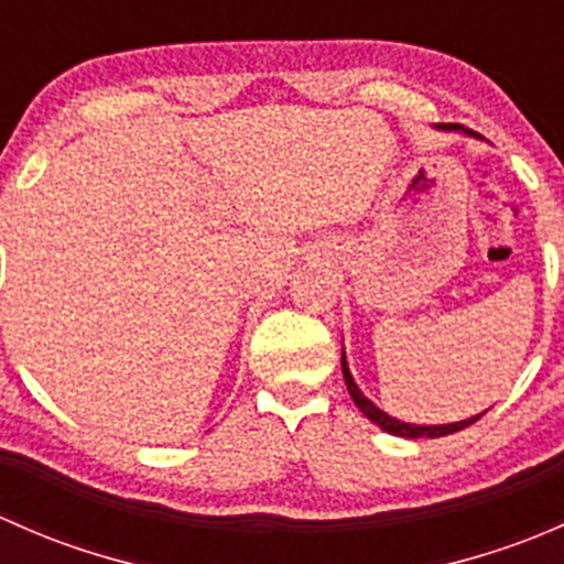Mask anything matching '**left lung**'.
Listing matches in <instances>:
<instances>
[{"label": "left lung", "instance_id": "8db88e82", "mask_svg": "<svg viewBox=\"0 0 564 564\" xmlns=\"http://www.w3.org/2000/svg\"><path fill=\"white\" fill-rule=\"evenodd\" d=\"M340 368H344V382H346V388H349V395H351V401L357 403V409H360V412L366 414V417L371 420V423H377L379 429L388 431V434H392V436H406V440H420V436H429V440H436V436H447V434H456V431H460V429H469L471 423H477V420H480L482 414H486V412H480V414H475V417L460 420V423H447V425H412V423H401V420H395V417H390V414H384L382 409L373 406V403L368 401L366 395H362V390L357 388L355 379H351L349 366H346V357L344 355H340Z\"/></svg>", "mask_w": 564, "mask_h": 564}]
</instances>
